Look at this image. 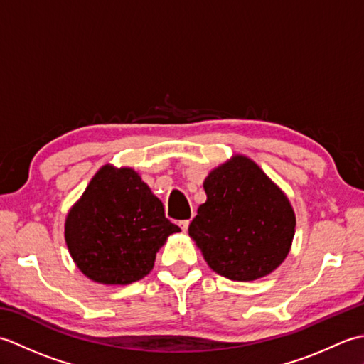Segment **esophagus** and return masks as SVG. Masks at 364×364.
I'll use <instances>...</instances> for the list:
<instances>
[{"instance_id":"1","label":"esophagus","mask_w":364,"mask_h":364,"mask_svg":"<svg viewBox=\"0 0 364 364\" xmlns=\"http://www.w3.org/2000/svg\"><path fill=\"white\" fill-rule=\"evenodd\" d=\"M178 225H180V228H181L183 231H188V228H189V220H180V223H178Z\"/></svg>"}]
</instances>
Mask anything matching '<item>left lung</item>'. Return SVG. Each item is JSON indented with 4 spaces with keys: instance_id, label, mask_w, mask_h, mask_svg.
<instances>
[{
    "instance_id": "1",
    "label": "left lung",
    "mask_w": 364,
    "mask_h": 364,
    "mask_svg": "<svg viewBox=\"0 0 364 364\" xmlns=\"http://www.w3.org/2000/svg\"><path fill=\"white\" fill-rule=\"evenodd\" d=\"M189 236L214 272L252 282L282 264L294 237L296 215L289 200L245 156L214 168L203 183Z\"/></svg>"
}]
</instances>
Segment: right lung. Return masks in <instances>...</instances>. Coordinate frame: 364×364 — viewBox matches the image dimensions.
<instances>
[{
    "instance_id": "right-lung-1",
    "label": "right lung",
    "mask_w": 364,
    "mask_h": 364,
    "mask_svg": "<svg viewBox=\"0 0 364 364\" xmlns=\"http://www.w3.org/2000/svg\"><path fill=\"white\" fill-rule=\"evenodd\" d=\"M133 168L105 166L65 220V242L90 280L128 284L150 274L159 247L178 233Z\"/></svg>"
}]
</instances>
